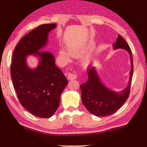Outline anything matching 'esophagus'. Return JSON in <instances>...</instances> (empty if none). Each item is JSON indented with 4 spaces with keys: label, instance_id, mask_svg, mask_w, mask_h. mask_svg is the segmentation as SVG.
I'll use <instances>...</instances> for the list:
<instances>
[{
    "label": "esophagus",
    "instance_id": "obj_1",
    "mask_svg": "<svg viewBox=\"0 0 147 147\" xmlns=\"http://www.w3.org/2000/svg\"><path fill=\"white\" fill-rule=\"evenodd\" d=\"M77 75L75 74H72V73H69L67 75V78L68 80H76L77 78Z\"/></svg>",
    "mask_w": 147,
    "mask_h": 147
}]
</instances>
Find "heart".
<instances>
[{"instance_id":"b5f03b06","label":"heart","mask_w":147,"mask_h":147,"mask_svg":"<svg viewBox=\"0 0 147 147\" xmlns=\"http://www.w3.org/2000/svg\"><path fill=\"white\" fill-rule=\"evenodd\" d=\"M70 53H71V55L74 56V57H78V56H80V54H81V53H80V52L79 51H78L77 49H72V48L70 49ZM59 53H60V55H61L65 59L68 60L69 59V53H68L66 51H65L64 49L60 50Z\"/></svg>"}]
</instances>
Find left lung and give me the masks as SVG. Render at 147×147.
<instances>
[{
    "label": "left lung",
    "mask_w": 147,
    "mask_h": 147,
    "mask_svg": "<svg viewBox=\"0 0 147 147\" xmlns=\"http://www.w3.org/2000/svg\"><path fill=\"white\" fill-rule=\"evenodd\" d=\"M114 49H126L130 55L132 69L130 72V78L127 88L121 93L112 92L104 86L98 78L94 67L88 66L87 82L80 85L82 100L84 106L90 113L97 116H107L116 112L128 99L130 95L132 77L133 74V59L131 50L125 40L120 35L113 44Z\"/></svg>",
    "instance_id": "obj_1"
}]
</instances>
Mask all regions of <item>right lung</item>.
Listing matches in <instances>:
<instances>
[{"mask_svg": "<svg viewBox=\"0 0 147 147\" xmlns=\"http://www.w3.org/2000/svg\"><path fill=\"white\" fill-rule=\"evenodd\" d=\"M56 24H43L24 36L15 48L11 75L17 98L30 113L40 118H49L59 107L60 96L67 84L61 70L55 64V59L48 52L38 51L45 45L48 33ZM35 53L41 57L39 66L30 70L26 56Z\"/></svg>", "mask_w": 147, "mask_h": 147, "instance_id": "add662e5", "label": "right lung"}]
</instances>
